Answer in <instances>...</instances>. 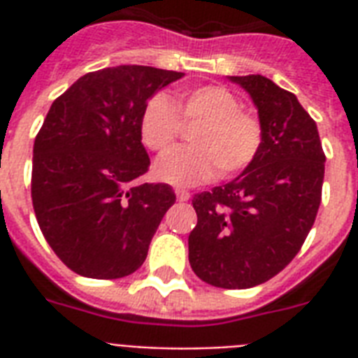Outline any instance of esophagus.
Segmentation results:
<instances>
[{"instance_id": "1", "label": "esophagus", "mask_w": 358, "mask_h": 358, "mask_svg": "<svg viewBox=\"0 0 358 358\" xmlns=\"http://www.w3.org/2000/svg\"><path fill=\"white\" fill-rule=\"evenodd\" d=\"M176 199H178L180 202H187L191 199V193L185 189H176Z\"/></svg>"}]
</instances>
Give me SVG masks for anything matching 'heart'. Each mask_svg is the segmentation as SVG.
I'll return each instance as SVG.
<instances>
[{
  "label": "heart",
  "instance_id": "obj_1",
  "mask_svg": "<svg viewBox=\"0 0 358 358\" xmlns=\"http://www.w3.org/2000/svg\"><path fill=\"white\" fill-rule=\"evenodd\" d=\"M178 96L182 119L201 122L191 135L195 146L173 148L157 157V180L189 187L212 180L217 171L230 176L255 162L262 146V124L256 115L241 109L234 92L221 85H202L180 91ZM180 115L167 94H154L141 113L143 145L156 152L169 148L182 131Z\"/></svg>",
  "mask_w": 358,
  "mask_h": 358
}]
</instances>
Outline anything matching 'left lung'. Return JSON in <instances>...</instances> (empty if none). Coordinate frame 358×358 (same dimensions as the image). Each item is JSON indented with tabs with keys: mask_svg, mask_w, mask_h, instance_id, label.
Returning <instances> with one entry per match:
<instances>
[{
	"mask_svg": "<svg viewBox=\"0 0 358 358\" xmlns=\"http://www.w3.org/2000/svg\"><path fill=\"white\" fill-rule=\"evenodd\" d=\"M262 124L255 162L232 182L193 196L189 264L204 282L245 289L280 273L305 243L322 202L325 154L297 96L260 74L229 76Z\"/></svg>",
	"mask_w": 358,
	"mask_h": 358,
	"instance_id": "1",
	"label": "left lung"
}]
</instances>
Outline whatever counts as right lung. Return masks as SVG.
<instances>
[{"label":"right lung","instance_id":"1","mask_svg":"<svg viewBox=\"0 0 358 358\" xmlns=\"http://www.w3.org/2000/svg\"><path fill=\"white\" fill-rule=\"evenodd\" d=\"M182 72L120 64L81 76L52 103L33 146L31 199L42 234L81 277L137 271L163 215L167 184H135L150 157L141 143L145 103Z\"/></svg>","mask_w":358,"mask_h":358}]
</instances>
